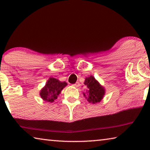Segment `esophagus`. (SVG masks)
I'll return each instance as SVG.
<instances>
[{"label":"esophagus","instance_id":"obj_1","mask_svg":"<svg viewBox=\"0 0 150 150\" xmlns=\"http://www.w3.org/2000/svg\"><path fill=\"white\" fill-rule=\"evenodd\" d=\"M72 86L74 87H78L79 86V82H76L75 84H72Z\"/></svg>","mask_w":150,"mask_h":150}]
</instances>
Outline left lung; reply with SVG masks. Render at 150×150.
<instances>
[{"mask_svg":"<svg viewBox=\"0 0 150 150\" xmlns=\"http://www.w3.org/2000/svg\"><path fill=\"white\" fill-rule=\"evenodd\" d=\"M84 86L86 88L83 95L88 102L92 104L100 103L105 94V87L103 86L93 76H90L85 78Z\"/></svg>","mask_w":150,"mask_h":150,"instance_id":"obj_1","label":"left lung"}]
</instances>
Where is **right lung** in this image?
<instances>
[{"instance_id": "right-lung-1", "label": "right lung", "mask_w": 150, "mask_h": 150, "mask_svg": "<svg viewBox=\"0 0 150 150\" xmlns=\"http://www.w3.org/2000/svg\"><path fill=\"white\" fill-rule=\"evenodd\" d=\"M67 82H61L58 79L50 77L40 93L41 98L46 102L53 103L57 99L63 88L67 86Z\"/></svg>"}]
</instances>
